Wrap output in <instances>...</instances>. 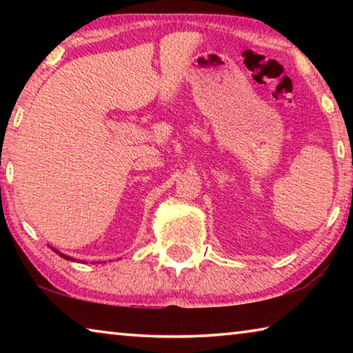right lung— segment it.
Instances as JSON below:
<instances>
[{
	"label": "right lung",
	"instance_id": "add662e5",
	"mask_svg": "<svg viewBox=\"0 0 353 353\" xmlns=\"http://www.w3.org/2000/svg\"><path fill=\"white\" fill-rule=\"evenodd\" d=\"M56 250V249H54ZM56 252H57V250H56ZM59 254V252H57ZM59 255H61V256H63V259H67V260H71V256H67V255H63V254H59Z\"/></svg>",
	"mask_w": 353,
	"mask_h": 353
}]
</instances>
